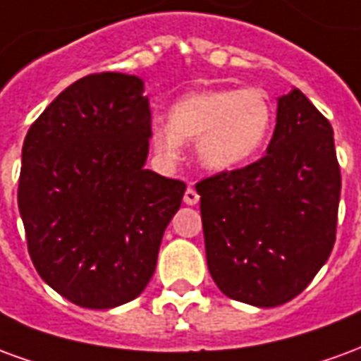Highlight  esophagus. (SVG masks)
<instances>
[{
    "label": "esophagus",
    "mask_w": 361,
    "mask_h": 361,
    "mask_svg": "<svg viewBox=\"0 0 361 361\" xmlns=\"http://www.w3.org/2000/svg\"><path fill=\"white\" fill-rule=\"evenodd\" d=\"M183 203L185 204H197L199 203V193H197L193 188L185 189V193H183Z\"/></svg>",
    "instance_id": "obj_1"
}]
</instances>
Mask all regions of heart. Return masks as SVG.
<instances>
[{"instance_id": "heart-1", "label": "heart", "mask_w": 361, "mask_h": 361, "mask_svg": "<svg viewBox=\"0 0 361 361\" xmlns=\"http://www.w3.org/2000/svg\"><path fill=\"white\" fill-rule=\"evenodd\" d=\"M272 106L261 89H207L183 96L170 121L152 127V147L166 160L195 141L199 162L212 172L232 170L257 152L271 131Z\"/></svg>"}]
</instances>
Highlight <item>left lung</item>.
<instances>
[{
	"label": "left lung",
	"instance_id": "obj_1",
	"mask_svg": "<svg viewBox=\"0 0 361 361\" xmlns=\"http://www.w3.org/2000/svg\"><path fill=\"white\" fill-rule=\"evenodd\" d=\"M341 185L329 119L302 90L280 96L265 157L195 185L220 292L257 307L303 292L333 251Z\"/></svg>",
	"mask_w": 361,
	"mask_h": 361
}]
</instances>
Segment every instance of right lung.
Wrapping results in <instances>:
<instances>
[{"label":"right lung","mask_w":361,"mask_h":361,"mask_svg":"<svg viewBox=\"0 0 361 361\" xmlns=\"http://www.w3.org/2000/svg\"><path fill=\"white\" fill-rule=\"evenodd\" d=\"M135 75L92 73L28 129L19 212L28 255L58 294L89 310L135 300L157 269L185 183L145 170L150 108Z\"/></svg>","instance_id":"add662e5"}]
</instances>
